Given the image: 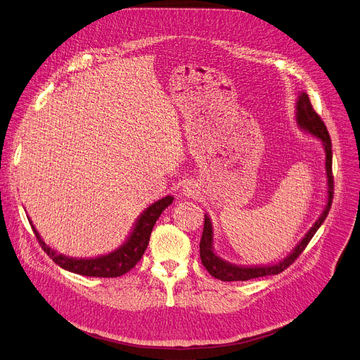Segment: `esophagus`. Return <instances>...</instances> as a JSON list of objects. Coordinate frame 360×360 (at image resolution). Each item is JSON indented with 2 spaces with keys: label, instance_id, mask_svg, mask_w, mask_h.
I'll return each instance as SVG.
<instances>
[{
  "label": "esophagus",
  "instance_id": "esophagus-1",
  "mask_svg": "<svg viewBox=\"0 0 360 360\" xmlns=\"http://www.w3.org/2000/svg\"><path fill=\"white\" fill-rule=\"evenodd\" d=\"M181 191H182V195L188 198H194L198 195V186L194 182H185Z\"/></svg>",
  "mask_w": 360,
  "mask_h": 360
}]
</instances>
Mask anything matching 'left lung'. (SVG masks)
<instances>
[{"instance_id": "left-lung-1", "label": "left lung", "mask_w": 360, "mask_h": 360, "mask_svg": "<svg viewBox=\"0 0 360 360\" xmlns=\"http://www.w3.org/2000/svg\"><path fill=\"white\" fill-rule=\"evenodd\" d=\"M295 122L297 127L309 134L316 137L317 140L321 141L324 155H326V178H327V191H326V204L319 215V219L316 223L311 226V229L304 234V237L297 243V246L286 255L283 259L275 263H268V265H237V263H231L223 257H220L214 249V227L212 221L210 219V215H204V231L201 237V243H200V256L202 265L208 271V274L214 278H217L224 282H231V281H249L253 278H260V276H268V275H276L282 272L283 269L288 268L292 262L302 253L305 246L309 243L311 238L316 234V231L321 227L324 223L327 214L330 211L331 202H333V175H331V140L328 136V131L326 129V124L321 122V118L317 115V112L313 110V105L309 103L308 94L301 91L298 92V97L295 101Z\"/></svg>"}]
</instances>
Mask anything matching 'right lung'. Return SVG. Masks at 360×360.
I'll return each instance as SVG.
<instances>
[{
  "instance_id": "right-lung-1",
  "label": "right lung",
  "mask_w": 360,
  "mask_h": 360,
  "mask_svg": "<svg viewBox=\"0 0 360 360\" xmlns=\"http://www.w3.org/2000/svg\"><path fill=\"white\" fill-rule=\"evenodd\" d=\"M172 201H174L172 195H166L162 200H158L156 202L149 205L139 215L136 223L133 224L130 234L127 236L126 242L122 246L114 249L110 253L98 255L94 257H72V256H66L56 252L49 245L44 243L40 233L32 223L30 217H29V221L43 250L47 253V256L52 257V260L62 269L69 271L72 274L84 275V276L115 278V276H122L127 274L131 268L137 265V262L141 259L143 253H145L149 245L150 233L153 230L156 220L167 208V205L172 204Z\"/></svg>"
}]
</instances>
